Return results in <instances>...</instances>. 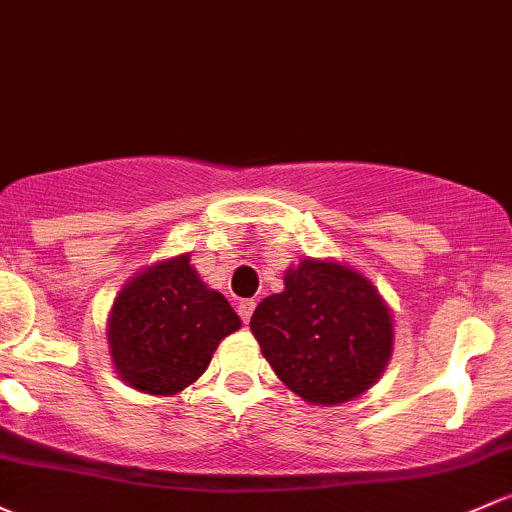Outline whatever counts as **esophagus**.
I'll list each match as a JSON object with an SVG mask.
<instances>
[{
    "instance_id": "34e87169",
    "label": "esophagus",
    "mask_w": 512,
    "mask_h": 512,
    "mask_svg": "<svg viewBox=\"0 0 512 512\" xmlns=\"http://www.w3.org/2000/svg\"><path fill=\"white\" fill-rule=\"evenodd\" d=\"M255 306H257L255 299H242L238 304V314H240V319L245 321V324L252 319V311H255Z\"/></svg>"
}]
</instances>
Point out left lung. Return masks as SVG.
Here are the masks:
<instances>
[{
    "label": "left lung",
    "instance_id": "obj_1",
    "mask_svg": "<svg viewBox=\"0 0 512 512\" xmlns=\"http://www.w3.org/2000/svg\"><path fill=\"white\" fill-rule=\"evenodd\" d=\"M250 328L277 378L311 405L363 395L392 353V319L373 284L336 262L289 267L284 292L257 304Z\"/></svg>",
    "mask_w": 512,
    "mask_h": 512
}]
</instances>
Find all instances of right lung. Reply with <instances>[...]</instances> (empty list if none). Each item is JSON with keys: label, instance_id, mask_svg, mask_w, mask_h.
I'll return each instance as SVG.
<instances>
[{"label": "right lung", "instance_id": "right-lung-1", "mask_svg": "<svg viewBox=\"0 0 512 512\" xmlns=\"http://www.w3.org/2000/svg\"><path fill=\"white\" fill-rule=\"evenodd\" d=\"M107 326L120 378L149 395H174L201 378L240 319L181 255L134 277L115 299Z\"/></svg>", "mask_w": 512, "mask_h": 512}]
</instances>
